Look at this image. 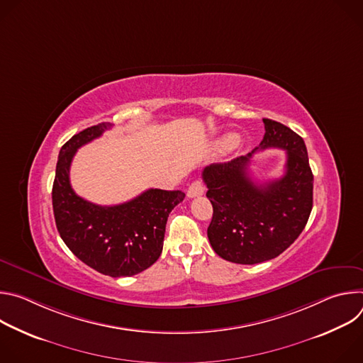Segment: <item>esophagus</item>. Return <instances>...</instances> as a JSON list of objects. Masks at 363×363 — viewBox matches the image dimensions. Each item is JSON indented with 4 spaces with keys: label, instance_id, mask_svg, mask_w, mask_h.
<instances>
[{
    "label": "esophagus",
    "instance_id": "34e87169",
    "mask_svg": "<svg viewBox=\"0 0 363 363\" xmlns=\"http://www.w3.org/2000/svg\"><path fill=\"white\" fill-rule=\"evenodd\" d=\"M203 191H205V188H203L202 181L196 179V181H194V182L189 185L186 195H188L189 198H195V196H201V195H203Z\"/></svg>",
    "mask_w": 363,
    "mask_h": 363
}]
</instances>
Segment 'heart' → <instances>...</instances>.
<instances>
[{
  "label": "heart",
  "instance_id": "heart-1",
  "mask_svg": "<svg viewBox=\"0 0 363 363\" xmlns=\"http://www.w3.org/2000/svg\"><path fill=\"white\" fill-rule=\"evenodd\" d=\"M235 142H237V136L235 135H228L223 139V146L224 147H231L233 145H235Z\"/></svg>",
  "mask_w": 363,
  "mask_h": 363
}]
</instances>
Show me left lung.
Returning a JSON list of instances; mask_svg holds the SVG:
<instances>
[{"label":"left lung","instance_id":"8db88e82","mask_svg":"<svg viewBox=\"0 0 363 363\" xmlns=\"http://www.w3.org/2000/svg\"><path fill=\"white\" fill-rule=\"evenodd\" d=\"M264 138L245 157L213 164L202 172L213 203L208 240L227 262L257 264L289 248L304 230L313 206V174L304 140L290 128L263 119ZM286 150V172L279 180L255 184L247 174L254 151Z\"/></svg>","mask_w":363,"mask_h":363}]
</instances>
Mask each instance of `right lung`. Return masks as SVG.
<instances>
[{"label":"right lung","instance_id":"right-lung-1","mask_svg":"<svg viewBox=\"0 0 363 363\" xmlns=\"http://www.w3.org/2000/svg\"><path fill=\"white\" fill-rule=\"evenodd\" d=\"M111 128L112 123L94 125L63 145L51 198L59 234L79 260L105 276L128 277L158 260L169 213L184 201L185 194L150 188L112 206L79 196L70 185L73 157L79 147Z\"/></svg>","mask_w":363,"mask_h":363}]
</instances>
